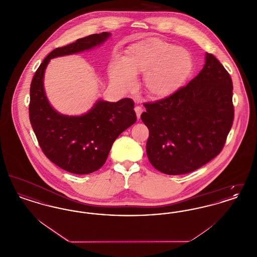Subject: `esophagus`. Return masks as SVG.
<instances>
[{
  "instance_id": "esophagus-1",
  "label": "esophagus",
  "mask_w": 257,
  "mask_h": 257,
  "mask_svg": "<svg viewBox=\"0 0 257 257\" xmlns=\"http://www.w3.org/2000/svg\"><path fill=\"white\" fill-rule=\"evenodd\" d=\"M135 111H136V113H137V117H138V119L141 117V114H142V112L144 111V109L142 108V107H140V106H137V107H135Z\"/></svg>"
}]
</instances>
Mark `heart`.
Listing matches in <instances>:
<instances>
[{
    "mask_svg": "<svg viewBox=\"0 0 257 257\" xmlns=\"http://www.w3.org/2000/svg\"><path fill=\"white\" fill-rule=\"evenodd\" d=\"M193 68L191 55L179 46L158 38H149L130 46L125 58L110 62V82L127 90L134 87L136 75L145 73L144 86L152 98L169 97L181 86Z\"/></svg>",
    "mask_w": 257,
    "mask_h": 257,
    "instance_id": "heart-1",
    "label": "heart"
}]
</instances>
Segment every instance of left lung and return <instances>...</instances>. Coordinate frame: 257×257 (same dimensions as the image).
Here are the masks:
<instances>
[{"mask_svg":"<svg viewBox=\"0 0 257 257\" xmlns=\"http://www.w3.org/2000/svg\"><path fill=\"white\" fill-rule=\"evenodd\" d=\"M232 80L214 55L196 78L169 97L145 103L151 165L169 175L196 171L220 154L232 126Z\"/></svg>","mask_w":257,"mask_h":257,"instance_id":"obj_1","label":"left lung"}]
</instances>
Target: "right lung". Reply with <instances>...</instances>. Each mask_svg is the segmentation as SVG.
Listing matches in <instances>:
<instances>
[{
  "mask_svg": "<svg viewBox=\"0 0 257 257\" xmlns=\"http://www.w3.org/2000/svg\"><path fill=\"white\" fill-rule=\"evenodd\" d=\"M110 33L94 34L53 50L35 74L30 89V120L39 147L48 159L62 170L88 174L105 164L116 138L136 120L134 102L98 100L82 115L61 114L55 110L44 90V73L51 59L77 54L103 44Z\"/></svg>",
  "mask_w": 257,
  "mask_h": 257,
  "instance_id": "obj_1",
  "label": "right lung"
}]
</instances>
